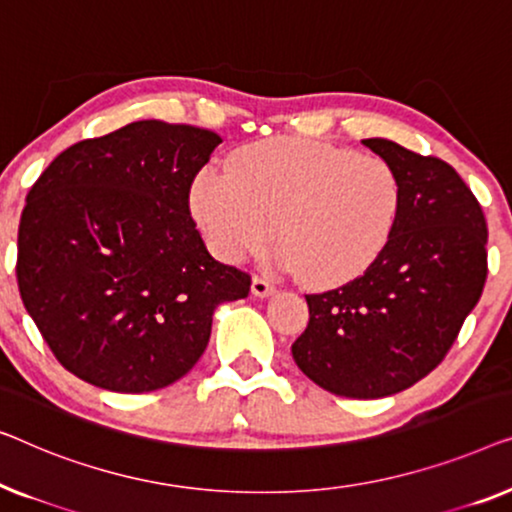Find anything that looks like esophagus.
I'll use <instances>...</instances> for the list:
<instances>
[{"label": "esophagus", "mask_w": 512, "mask_h": 512, "mask_svg": "<svg viewBox=\"0 0 512 512\" xmlns=\"http://www.w3.org/2000/svg\"><path fill=\"white\" fill-rule=\"evenodd\" d=\"M276 292V285L271 283V280H266L262 276H255L253 278V294L255 297H269V294Z\"/></svg>", "instance_id": "1"}]
</instances>
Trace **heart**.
<instances>
[{"label": "heart", "instance_id": "obj_1", "mask_svg": "<svg viewBox=\"0 0 512 512\" xmlns=\"http://www.w3.org/2000/svg\"><path fill=\"white\" fill-rule=\"evenodd\" d=\"M227 171L199 174L190 201L229 262L264 248L276 222L280 262L308 285H341L376 262L397 227L401 178L383 157L278 136L241 148Z\"/></svg>", "mask_w": 512, "mask_h": 512}]
</instances>
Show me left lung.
Wrapping results in <instances>:
<instances>
[{"instance_id": "left-lung-1", "label": "left lung", "mask_w": 512, "mask_h": 512, "mask_svg": "<svg viewBox=\"0 0 512 512\" xmlns=\"http://www.w3.org/2000/svg\"><path fill=\"white\" fill-rule=\"evenodd\" d=\"M366 148L397 169L392 239L362 276L306 294L308 327L292 357L322 390L380 399L415 385L448 355L487 280V222L448 162L387 139Z\"/></svg>"}]
</instances>
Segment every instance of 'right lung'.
Segmentation results:
<instances>
[{"instance_id": "1", "label": "right lung", "mask_w": 512, "mask_h": 512, "mask_svg": "<svg viewBox=\"0 0 512 512\" xmlns=\"http://www.w3.org/2000/svg\"><path fill=\"white\" fill-rule=\"evenodd\" d=\"M222 139L139 120L48 164L18 227V290L57 362L111 392L162 390L197 364L213 311L250 276L206 250L194 176Z\"/></svg>"}]
</instances>
